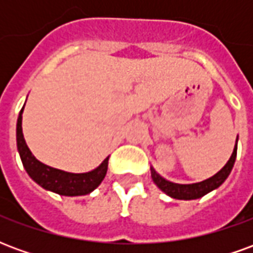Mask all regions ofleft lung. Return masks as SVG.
<instances>
[{"mask_svg":"<svg viewBox=\"0 0 253 253\" xmlns=\"http://www.w3.org/2000/svg\"><path fill=\"white\" fill-rule=\"evenodd\" d=\"M236 156H237V142H236V146L233 149V153H232L230 159H229V161L225 164L222 169L217 172L211 177L206 179V180L194 183V184H177V183L165 180L164 177H161L153 168H150V173H152V179L156 183V186L159 187L161 191H164L165 194L169 195L170 198L184 199V201L199 199V198L205 196L209 192H211L212 190H217L218 187L228 179L229 173L233 168L234 161H236Z\"/></svg>","mask_w":253,"mask_h":253,"instance_id":"obj_1","label":"left lung"}]
</instances>
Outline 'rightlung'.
Wrapping results in <instances>:
<instances>
[{
  "mask_svg": "<svg viewBox=\"0 0 253 253\" xmlns=\"http://www.w3.org/2000/svg\"><path fill=\"white\" fill-rule=\"evenodd\" d=\"M23 111H24V107L21 108L19 118H17L16 141H17L20 159L23 161V165L27 173L31 176V179L36 181L44 190L52 191L55 194L65 196L86 195V194H90L94 188H97L105 177L110 157H107L96 169L85 172V173H70V172H65V170L43 164L39 160H36V157L31 153L30 148L25 143L23 127H21Z\"/></svg>",
  "mask_w": 253,
  "mask_h": 253,
  "instance_id": "add662e5",
  "label": "right lung"
}]
</instances>
